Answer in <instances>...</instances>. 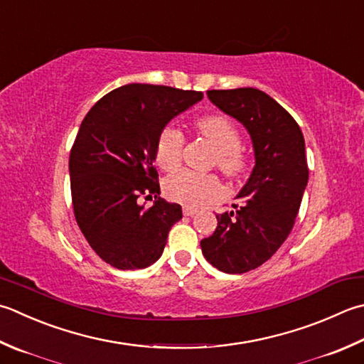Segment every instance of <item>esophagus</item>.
<instances>
[{
    "instance_id": "1",
    "label": "esophagus",
    "mask_w": 364,
    "mask_h": 364,
    "mask_svg": "<svg viewBox=\"0 0 364 364\" xmlns=\"http://www.w3.org/2000/svg\"><path fill=\"white\" fill-rule=\"evenodd\" d=\"M196 213H197V208H192V206H183L184 216H194Z\"/></svg>"
}]
</instances>
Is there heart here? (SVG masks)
I'll use <instances>...</instances> for the list:
<instances>
[{"label":"heart","mask_w":364,"mask_h":364,"mask_svg":"<svg viewBox=\"0 0 364 364\" xmlns=\"http://www.w3.org/2000/svg\"><path fill=\"white\" fill-rule=\"evenodd\" d=\"M196 127L216 148L215 164L224 173L238 176L245 172L246 159L240 149V132L229 118L223 115H205L196 121ZM184 144H186V137L181 129L172 124L164 127L158 135L154 148L158 166L166 172L178 168L183 159ZM164 194L178 203L200 206L223 194V186L215 175L181 170L167 178L164 183Z\"/></svg>","instance_id":"heart-1"}]
</instances>
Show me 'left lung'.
Returning a JSON list of instances; mask_svg holds the SVG:
<instances>
[{"instance_id":"left-lung-1","label":"left lung","mask_w":364,"mask_h":364,"mask_svg":"<svg viewBox=\"0 0 364 364\" xmlns=\"http://www.w3.org/2000/svg\"><path fill=\"white\" fill-rule=\"evenodd\" d=\"M210 101L251 135L255 166L233 211L218 215L215 233L200 241L219 272L241 274L265 263L287 240L300 210L309 168L294 117L255 88L211 90Z\"/></svg>"}]
</instances>
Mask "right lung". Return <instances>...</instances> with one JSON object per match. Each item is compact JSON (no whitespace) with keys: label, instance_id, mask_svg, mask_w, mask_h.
<instances>
[{"label":"right lung","instance_id":"right-lung-1","mask_svg":"<svg viewBox=\"0 0 364 364\" xmlns=\"http://www.w3.org/2000/svg\"><path fill=\"white\" fill-rule=\"evenodd\" d=\"M202 97V91L129 83L99 99L83 118L69 156L73 208L83 237L109 265L146 268L162 255L183 213L159 197L156 140ZM153 196V207L139 205Z\"/></svg>","mask_w":364,"mask_h":364}]
</instances>
